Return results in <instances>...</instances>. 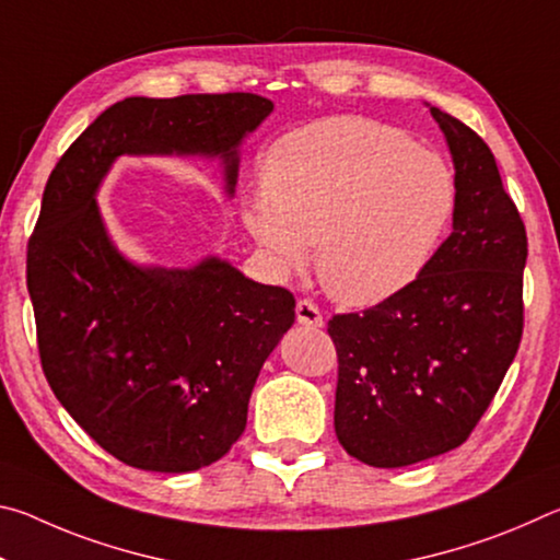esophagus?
Listing matches in <instances>:
<instances>
[{"mask_svg":"<svg viewBox=\"0 0 560 560\" xmlns=\"http://www.w3.org/2000/svg\"><path fill=\"white\" fill-rule=\"evenodd\" d=\"M296 318H299L301 326H308V328L324 326V314H320V308L308 299H303V301L296 303Z\"/></svg>","mask_w":560,"mask_h":560,"instance_id":"1","label":"esophagus"}]
</instances>
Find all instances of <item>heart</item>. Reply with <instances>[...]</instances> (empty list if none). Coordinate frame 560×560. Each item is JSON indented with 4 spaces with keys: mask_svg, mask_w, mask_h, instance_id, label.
I'll return each instance as SVG.
<instances>
[{
    "mask_svg": "<svg viewBox=\"0 0 560 560\" xmlns=\"http://www.w3.org/2000/svg\"><path fill=\"white\" fill-rule=\"evenodd\" d=\"M261 192L242 202V224L267 267L314 264L330 296L373 306L428 269L457 202L438 150L360 116L308 122L261 158Z\"/></svg>",
    "mask_w": 560,
    "mask_h": 560,
    "instance_id": "heart-1",
    "label": "heart"
}]
</instances>
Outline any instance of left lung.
<instances>
[{
    "mask_svg": "<svg viewBox=\"0 0 560 560\" xmlns=\"http://www.w3.org/2000/svg\"><path fill=\"white\" fill-rule=\"evenodd\" d=\"M430 113L454 163L452 234L397 296L328 320L338 442L381 469L459 447L494 400L524 330L526 226L485 140L450 113Z\"/></svg>",
    "mask_w": 560,
    "mask_h": 560,
    "instance_id": "left-lung-1",
    "label": "left lung"
}]
</instances>
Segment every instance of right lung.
Returning <instances> with one entry per match:
<instances>
[{
  "instance_id": "add662e5",
  "label": "right lung",
  "mask_w": 560,
  "mask_h": 560,
  "mask_svg": "<svg viewBox=\"0 0 560 560\" xmlns=\"http://www.w3.org/2000/svg\"><path fill=\"white\" fill-rule=\"evenodd\" d=\"M271 110L257 93L118 101L46 183L26 252L44 375L89 438L136 469L195 471L232 450L296 301L220 257L130 261L101 217V183L122 155L210 158L234 197L240 145Z\"/></svg>"
}]
</instances>
